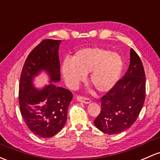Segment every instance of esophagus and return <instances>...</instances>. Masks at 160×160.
Returning <instances> with one entry per match:
<instances>
[{
	"label": "esophagus",
	"instance_id": "esophagus-1",
	"mask_svg": "<svg viewBox=\"0 0 160 160\" xmlns=\"http://www.w3.org/2000/svg\"><path fill=\"white\" fill-rule=\"evenodd\" d=\"M77 99L78 102H80L85 103V104H89V103L91 102V100L88 99V98L83 97V96H77Z\"/></svg>",
	"mask_w": 160,
	"mask_h": 160
}]
</instances>
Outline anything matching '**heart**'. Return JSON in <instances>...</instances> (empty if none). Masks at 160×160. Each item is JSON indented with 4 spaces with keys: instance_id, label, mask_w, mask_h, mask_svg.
Wrapping results in <instances>:
<instances>
[{
    "instance_id": "heart-1",
    "label": "heart",
    "mask_w": 160,
    "mask_h": 160,
    "mask_svg": "<svg viewBox=\"0 0 160 160\" xmlns=\"http://www.w3.org/2000/svg\"><path fill=\"white\" fill-rule=\"evenodd\" d=\"M123 68L122 57L108 49L92 47L81 48L72 59H64L61 72L67 85L75 89L89 73V80L101 92H108L120 79Z\"/></svg>"
}]
</instances>
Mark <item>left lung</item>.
I'll list each match as a JSON object with an SVG mask.
<instances>
[{
	"mask_svg": "<svg viewBox=\"0 0 160 160\" xmlns=\"http://www.w3.org/2000/svg\"><path fill=\"white\" fill-rule=\"evenodd\" d=\"M145 96L144 69L138 54L131 48L128 69L101 98V112L94 124L107 134H117L130 128L143 108Z\"/></svg>",
	"mask_w": 160,
	"mask_h": 160,
	"instance_id": "8db88e82",
	"label": "left lung"
}]
</instances>
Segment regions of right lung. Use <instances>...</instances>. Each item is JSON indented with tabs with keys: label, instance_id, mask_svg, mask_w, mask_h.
I'll list each match as a JSON object with an SVG mask.
<instances>
[{
	"label": "right lung",
	"instance_id": "obj_1",
	"mask_svg": "<svg viewBox=\"0 0 160 160\" xmlns=\"http://www.w3.org/2000/svg\"><path fill=\"white\" fill-rule=\"evenodd\" d=\"M61 40L45 39L28 55L21 73L19 86L20 112L33 134L52 138L65 124L68 109L73 95L68 89L57 87L61 80L58 48ZM42 71L49 75L48 85L34 87L33 80Z\"/></svg>",
	"mask_w": 160,
	"mask_h": 160
}]
</instances>
